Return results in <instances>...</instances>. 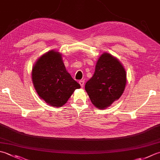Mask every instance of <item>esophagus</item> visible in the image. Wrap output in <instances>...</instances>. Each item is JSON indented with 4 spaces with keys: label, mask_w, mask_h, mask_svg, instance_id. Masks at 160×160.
<instances>
[{
    "label": "esophagus",
    "mask_w": 160,
    "mask_h": 160,
    "mask_svg": "<svg viewBox=\"0 0 160 160\" xmlns=\"http://www.w3.org/2000/svg\"><path fill=\"white\" fill-rule=\"evenodd\" d=\"M79 84H80L81 87H84V80H81L79 81Z\"/></svg>",
    "instance_id": "esophagus-1"
}]
</instances>
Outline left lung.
Returning a JSON list of instances; mask_svg holds the SVG:
<instances>
[{
	"label": "left lung",
	"mask_w": 160,
	"mask_h": 160,
	"mask_svg": "<svg viewBox=\"0 0 160 160\" xmlns=\"http://www.w3.org/2000/svg\"><path fill=\"white\" fill-rule=\"evenodd\" d=\"M126 84V71L120 61L108 52L97 61L95 72L85 84L91 101L98 109H105L123 94Z\"/></svg>",
	"instance_id": "obj_1"
}]
</instances>
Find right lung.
<instances>
[{
	"instance_id": "right-lung-1",
	"label": "right lung",
	"mask_w": 160,
	"mask_h": 160,
	"mask_svg": "<svg viewBox=\"0 0 160 160\" xmlns=\"http://www.w3.org/2000/svg\"><path fill=\"white\" fill-rule=\"evenodd\" d=\"M33 85L40 98L62 107L80 85L66 70L62 54L51 50L37 59L32 71Z\"/></svg>"
}]
</instances>
